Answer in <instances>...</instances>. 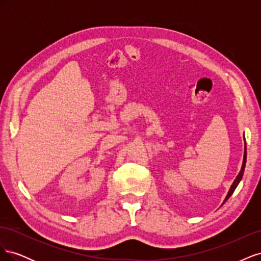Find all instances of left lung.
<instances>
[{"label":"left lung","mask_w":261,"mask_h":261,"mask_svg":"<svg viewBox=\"0 0 261 261\" xmlns=\"http://www.w3.org/2000/svg\"><path fill=\"white\" fill-rule=\"evenodd\" d=\"M245 163H246V147H245V152H244V160H243V165H242V170H241V172L239 173V175H238V177L235 178V180H234V183L232 184V186H231V189L230 191H228V194H227V196H226V198H225V200L224 201H226L228 198H230V196L234 193V191H235V188L238 187V185H239V183H240V180L242 179V177H243V174H244V169H245Z\"/></svg>","instance_id":"1"}]
</instances>
